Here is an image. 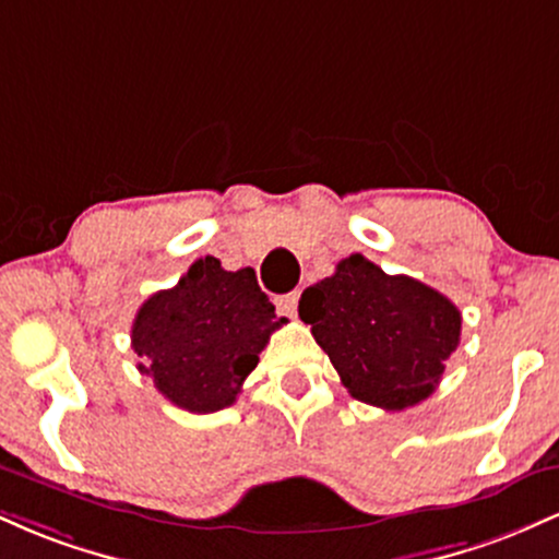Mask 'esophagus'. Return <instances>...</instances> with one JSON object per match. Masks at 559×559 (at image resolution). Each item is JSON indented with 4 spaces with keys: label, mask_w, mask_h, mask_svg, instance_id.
<instances>
[{
    "label": "esophagus",
    "mask_w": 559,
    "mask_h": 559,
    "mask_svg": "<svg viewBox=\"0 0 559 559\" xmlns=\"http://www.w3.org/2000/svg\"><path fill=\"white\" fill-rule=\"evenodd\" d=\"M275 307H278L281 316L294 318L297 316V307H299V292H292V294H284V297H278L275 299Z\"/></svg>",
    "instance_id": "1"
}]
</instances>
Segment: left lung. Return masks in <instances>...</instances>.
Instances as JSON below:
<instances>
[{
    "label": "left lung",
    "instance_id": "obj_1",
    "mask_svg": "<svg viewBox=\"0 0 559 559\" xmlns=\"http://www.w3.org/2000/svg\"><path fill=\"white\" fill-rule=\"evenodd\" d=\"M299 318L355 400L404 409L439 386L460 344L457 307L436 288L389 275L362 254L305 288Z\"/></svg>",
    "mask_w": 559,
    "mask_h": 559
}]
</instances>
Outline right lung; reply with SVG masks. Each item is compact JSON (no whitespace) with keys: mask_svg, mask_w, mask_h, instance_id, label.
Returning a JSON list of instances; mask_svg holds the SVG:
<instances>
[{"mask_svg":"<svg viewBox=\"0 0 559 559\" xmlns=\"http://www.w3.org/2000/svg\"><path fill=\"white\" fill-rule=\"evenodd\" d=\"M284 323L252 267L234 273L221 260L199 258L176 286L139 307L131 346L165 400L204 415L236 402Z\"/></svg>","mask_w":559,"mask_h":559,"instance_id":"right-lung-1","label":"right lung"}]
</instances>
